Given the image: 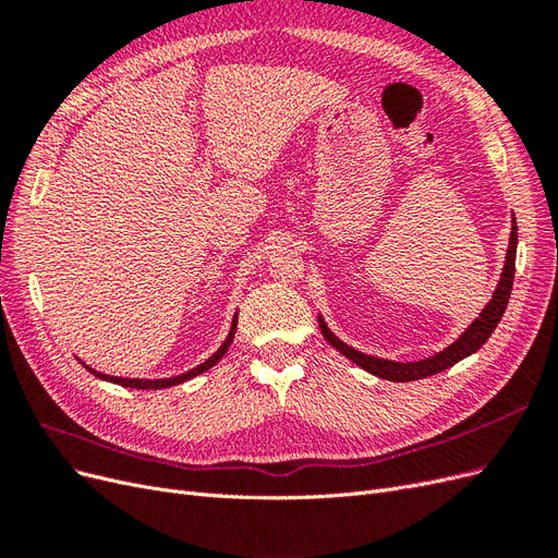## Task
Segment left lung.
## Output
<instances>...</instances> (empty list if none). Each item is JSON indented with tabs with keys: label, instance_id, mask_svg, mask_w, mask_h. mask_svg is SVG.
<instances>
[{
	"label": "left lung",
	"instance_id": "1",
	"mask_svg": "<svg viewBox=\"0 0 558 558\" xmlns=\"http://www.w3.org/2000/svg\"><path fill=\"white\" fill-rule=\"evenodd\" d=\"M514 258H517V223L512 218V232H510V246H508V256H505V267H502V277L498 281V289L488 302L486 310L480 314V318L472 320V326L456 340L451 347H447L445 351L435 353V356L426 359V361H416V363H393V361H384V359H375V356H365V353L351 349L349 344L340 342L337 337L326 328L324 320L318 318L320 324V332H324L326 340L337 349L342 351L349 361H353L356 365H361L367 373H373L375 377L381 379H391V381H414V379H424L430 375L442 373V369L451 367L453 363L463 361L470 353H475L492 332L496 330L498 320L505 314V307H508V300L512 293V281H514Z\"/></svg>",
	"mask_w": 558,
	"mask_h": 558
}]
</instances>
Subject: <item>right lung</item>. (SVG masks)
Masks as SVG:
<instances>
[{
    "label": "right lung",
    "mask_w": 558,
    "mask_h": 558,
    "mask_svg": "<svg viewBox=\"0 0 558 558\" xmlns=\"http://www.w3.org/2000/svg\"><path fill=\"white\" fill-rule=\"evenodd\" d=\"M234 330H238V318L232 320V328H230V335L226 337V342H223V347L218 349L214 356L209 359V361H205L202 365H197L195 369H191V373H185V375H179V377H170V379H125V377H111V375H102V373H97V369H90V373L95 375V377H99V379H107V381H113V384H121V386H128V388H167V386H177V384H183V381H189V379H193V377H197L199 373H205V369H209V367H214L218 361L223 359V353L228 351V347L232 344V337H234Z\"/></svg>",
    "instance_id": "obj_1"
}]
</instances>
